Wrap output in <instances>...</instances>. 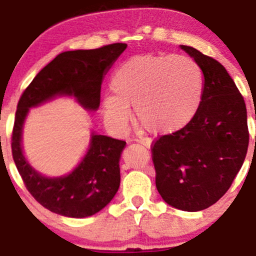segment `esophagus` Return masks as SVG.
Masks as SVG:
<instances>
[{
    "label": "esophagus",
    "instance_id": "obj_1",
    "mask_svg": "<svg viewBox=\"0 0 256 256\" xmlns=\"http://www.w3.org/2000/svg\"><path fill=\"white\" fill-rule=\"evenodd\" d=\"M136 142L140 143V144L146 146V148H150V146H152L150 140H136Z\"/></svg>",
    "mask_w": 256,
    "mask_h": 256
}]
</instances>
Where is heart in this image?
Here are the masks:
<instances>
[{
	"label": "heart",
	"instance_id": "obj_1",
	"mask_svg": "<svg viewBox=\"0 0 256 256\" xmlns=\"http://www.w3.org/2000/svg\"><path fill=\"white\" fill-rule=\"evenodd\" d=\"M112 94L102 98L106 124L125 131L134 107L138 122L155 134H173L192 122L204 91L195 61L179 55H137L119 64L110 78Z\"/></svg>",
	"mask_w": 256,
	"mask_h": 256
}]
</instances>
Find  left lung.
I'll list each match as a JSON object with an SVG mask.
<instances>
[{"label":"left lung","instance_id":"8db88e82","mask_svg":"<svg viewBox=\"0 0 256 256\" xmlns=\"http://www.w3.org/2000/svg\"><path fill=\"white\" fill-rule=\"evenodd\" d=\"M179 46L201 68L204 91L192 122L152 146L155 184L167 204L198 212L224 196L244 162L246 108L222 64L192 46Z\"/></svg>","mask_w":256,"mask_h":256}]
</instances>
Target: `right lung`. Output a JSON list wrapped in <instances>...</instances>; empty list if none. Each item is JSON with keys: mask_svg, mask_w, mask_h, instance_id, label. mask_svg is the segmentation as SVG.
<instances>
[{"mask_svg": "<svg viewBox=\"0 0 256 256\" xmlns=\"http://www.w3.org/2000/svg\"><path fill=\"white\" fill-rule=\"evenodd\" d=\"M128 44L79 49L58 54L26 88L16 107L12 152L28 190L43 207L68 218H86L102 210L120 185L119 161L126 142L91 131L86 152L71 172L49 177L31 166L24 154L22 130L31 108L58 98H73L86 110L100 107L106 73Z\"/></svg>", "mask_w": 256, "mask_h": 256, "instance_id": "1", "label": "right lung"}]
</instances>
